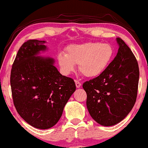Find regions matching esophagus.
I'll list each match as a JSON object with an SVG mask.
<instances>
[{"mask_svg":"<svg viewBox=\"0 0 148 148\" xmlns=\"http://www.w3.org/2000/svg\"><path fill=\"white\" fill-rule=\"evenodd\" d=\"M75 84H76V86H77V88H80L81 86H82V83L79 82V81H77V80H75Z\"/></svg>","mask_w":148,"mask_h":148,"instance_id":"34e87169","label":"esophagus"}]
</instances>
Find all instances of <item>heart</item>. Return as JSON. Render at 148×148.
<instances>
[{
  "instance_id": "heart-1",
  "label": "heart",
  "mask_w": 148,
  "mask_h": 148,
  "mask_svg": "<svg viewBox=\"0 0 148 148\" xmlns=\"http://www.w3.org/2000/svg\"><path fill=\"white\" fill-rule=\"evenodd\" d=\"M114 57V48L110 43L88 42L71 45L60 53L58 61L62 72L69 75L78 64L79 70L85 77L96 78L108 69Z\"/></svg>"
}]
</instances>
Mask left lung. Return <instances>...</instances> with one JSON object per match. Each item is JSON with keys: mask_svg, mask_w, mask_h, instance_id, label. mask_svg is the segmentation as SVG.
I'll list each match as a JSON object with an SVG mask.
<instances>
[{"mask_svg": "<svg viewBox=\"0 0 148 148\" xmlns=\"http://www.w3.org/2000/svg\"><path fill=\"white\" fill-rule=\"evenodd\" d=\"M116 41L118 53L108 69L83 84L89 114L97 123L105 126L122 121L134 108L137 98L138 62L124 40L116 38Z\"/></svg>", "mask_w": 148, "mask_h": 148, "instance_id": "obj_1", "label": "left lung"}]
</instances>
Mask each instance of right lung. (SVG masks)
Returning a JSON list of instances; mask_svg holds the SVG:
<instances>
[{
	"label": "right lung",
	"mask_w": 148,
	"mask_h": 148,
	"mask_svg": "<svg viewBox=\"0 0 148 148\" xmlns=\"http://www.w3.org/2000/svg\"><path fill=\"white\" fill-rule=\"evenodd\" d=\"M45 40H28L20 47L10 74L14 105L26 122L40 129L55 126L76 90L74 80L62 76L52 58L38 56Z\"/></svg>",
	"instance_id": "1"
}]
</instances>
